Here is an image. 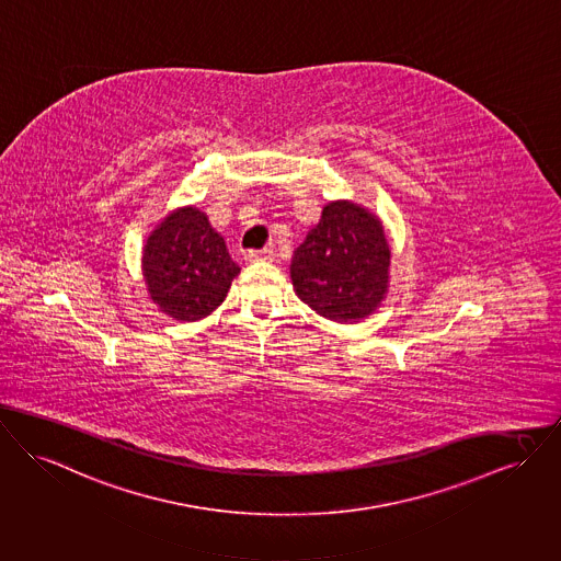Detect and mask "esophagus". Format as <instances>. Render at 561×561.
Returning <instances> with one entry per match:
<instances>
[{
    "mask_svg": "<svg viewBox=\"0 0 561 561\" xmlns=\"http://www.w3.org/2000/svg\"><path fill=\"white\" fill-rule=\"evenodd\" d=\"M248 263H268L273 261V250L271 248H263V250H250L245 254Z\"/></svg>",
    "mask_w": 561,
    "mask_h": 561,
    "instance_id": "esophagus-1",
    "label": "esophagus"
}]
</instances>
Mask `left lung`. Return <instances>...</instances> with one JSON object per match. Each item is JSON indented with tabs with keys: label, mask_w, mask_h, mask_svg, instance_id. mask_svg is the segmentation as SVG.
I'll return each mask as SVG.
<instances>
[{
	"label": "left lung",
	"mask_w": 561,
	"mask_h": 561,
	"mask_svg": "<svg viewBox=\"0 0 561 561\" xmlns=\"http://www.w3.org/2000/svg\"><path fill=\"white\" fill-rule=\"evenodd\" d=\"M390 243L381 220L352 201H330L295 250L298 298L332 322L368 318L388 295Z\"/></svg>",
	"instance_id": "obj_1"
}]
</instances>
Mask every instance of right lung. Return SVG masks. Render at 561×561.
Masks as SVG:
<instances>
[{
    "label": "right lung",
    "mask_w": 561,
    "mask_h": 561,
    "mask_svg": "<svg viewBox=\"0 0 561 561\" xmlns=\"http://www.w3.org/2000/svg\"><path fill=\"white\" fill-rule=\"evenodd\" d=\"M148 295L173 320L197 322L227 298L239 273L222 234L188 205L173 209L148 234L141 256Z\"/></svg>",
    "instance_id": "right-lung-1"
}]
</instances>
